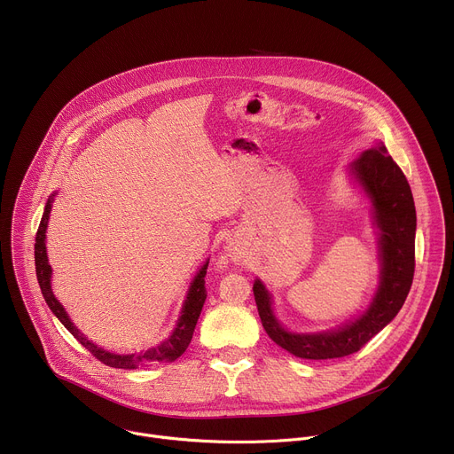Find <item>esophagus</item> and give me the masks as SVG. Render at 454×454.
<instances>
[{
  "instance_id": "34e87169",
  "label": "esophagus",
  "mask_w": 454,
  "mask_h": 454,
  "mask_svg": "<svg viewBox=\"0 0 454 454\" xmlns=\"http://www.w3.org/2000/svg\"><path fill=\"white\" fill-rule=\"evenodd\" d=\"M228 256L231 258V261H233V262H239V261H240V256H239V251H235L233 247H230V249H228Z\"/></svg>"
}]
</instances>
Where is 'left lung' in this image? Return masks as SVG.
Segmentation results:
<instances>
[{
    "label": "left lung",
    "instance_id": "8db88e82",
    "mask_svg": "<svg viewBox=\"0 0 454 454\" xmlns=\"http://www.w3.org/2000/svg\"><path fill=\"white\" fill-rule=\"evenodd\" d=\"M345 174L368 200L377 235L379 284L366 309L341 325L298 333L278 319L266 284L261 278L253 282L258 316L268 336L301 359H334L357 352L397 316L413 282L417 214L406 176L382 142L363 151L345 168Z\"/></svg>",
    "mask_w": 454,
    "mask_h": 454
}]
</instances>
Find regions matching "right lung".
<instances>
[{
  "mask_svg": "<svg viewBox=\"0 0 454 454\" xmlns=\"http://www.w3.org/2000/svg\"><path fill=\"white\" fill-rule=\"evenodd\" d=\"M57 196V192H53L51 196L48 198L46 205H44V212L41 217V224L35 235V275H37V282L43 293V298L46 301V305L50 307V310L59 317V321L67 327L75 338L77 341L86 347L98 361H102L107 366L113 368H121V370H135V368H144V366H153V364H161V363H170L176 361L190 345L192 336H193V329H196V323L200 319V314L203 310L205 300H207V289H205V277H207V270H208V262L210 258L203 262V266L193 275L184 301L181 305V312L179 317L176 321V325L170 333L168 338H165L160 345L135 352V354H116V352H109L102 347H98L97 343L90 341L75 325L72 317L68 316L67 309L62 307V303L55 298L53 289H51V266L48 262V253H46V230H48V221H50V212H51V203Z\"/></svg>",
  "mask_w": 454,
  "mask_h": 454,
  "instance_id": "obj_1",
  "label": "right lung"
}]
</instances>
